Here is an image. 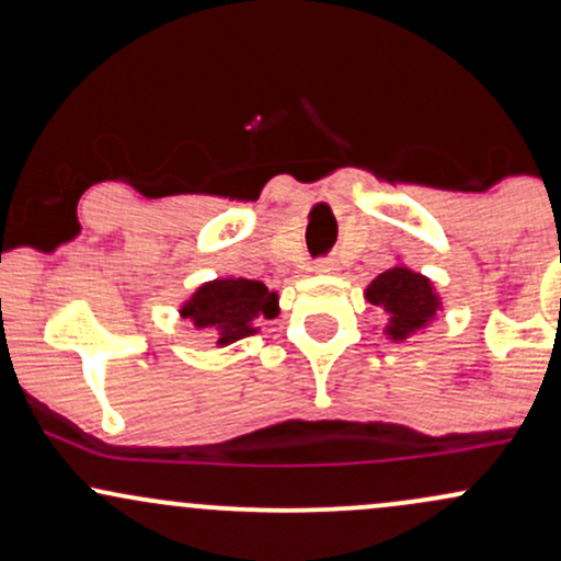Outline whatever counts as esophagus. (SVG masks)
Wrapping results in <instances>:
<instances>
[{"label":"esophagus","instance_id":"1","mask_svg":"<svg viewBox=\"0 0 561 561\" xmlns=\"http://www.w3.org/2000/svg\"><path fill=\"white\" fill-rule=\"evenodd\" d=\"M313 272H317V274H334V272H337V261H334V259L313 261Z\"/></svg>","mask_w":561,"mask_h":561}]
</instances>
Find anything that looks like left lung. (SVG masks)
Returning a JSON list of instances; mask_svg holds the SVG:
<instances>
[{"label": "left lung", "mask_w": 561, "mask_h": 561, "mask_svg": "<svg viewBox=\"0 0 561 561\" xmlns=\"http://www.w3.org/2000/svg\"><path fill=\"white\" fill-rule=\"evenodd\" d=\"M366 298H369L371 306L388 311V334L392 340H405L411 332L422 330L440 308L430 279H424L422 274H414L405 266L388 268V272L379 274L366 287Z\"/></svg>", "instance_id": "1"}]
</instances>
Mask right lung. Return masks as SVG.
I'll return each mask as SVG.
<instances>
[{"label":"right lung","mask_w":561,"mask_h":561,"mask_svg":"<svg viewBox=\"0 0 561 561\" xmlns=\"http://www.w3.org/2000/svg\"><path fill=\"white\" fill-rule=\"evenodd\" d=\"M276 302V293H268L263 282L216 279L192 295L182 317L192 319L197 330H214L218 345H229L259 332L263 319H274L279 313Z\"/></svg>","instance_id":"right-lung-1"}]
</instances>
